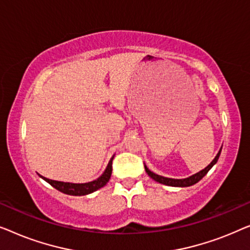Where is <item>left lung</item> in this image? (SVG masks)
<instances>
[{"label":"left lung","instance_id":"1","mask_svg":"<svg viewBox=\"0 0 250 250\" xmlns=\"http://www.w3.org/2000/svg\"><path fill=\"white\" fill-rule=\"evenodd\" d=\"M221 149H222V148H221ZM221 149H220V152L217 153L215 159L212 161V163H210L209 165H207V167L204 168V170L198 172V173H196L194 175H191V177L186 178V179H171V178L162 177V175L155 174L154 172L148 170V167H147L146 165H145V170L147 172V174H148L150 178L154 179V180L157 181V182H160V184H163V185H167V186H172V187H189V186H192V185L197 184V182H198L200 179H203L204 177H205V175L207 174V172H208L210 168H212L213 165L216 163L217 160H219L220 154H221Z\"/></svg>","mask_w":250,"mask_h":250}]
</instances>
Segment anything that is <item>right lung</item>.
<instances>
[{
    "mask_svg": "<svg viewBox=\"0 0 250 250\" xmlns=\"http://www.w3.org/2000/svg\"><path fill=\"white\" fill-rule=\"evenodd\" d=\"M112 161H113V157H112L110 162H108L106 170L104 171V173L102 174L97 180L87 182V184H69V182L51 180V179L44 178L42 177V175L41 177L43 178L45 181H47L52 187L58 189L59 191L63 192V194L72 195V196L88 195V194H91V192L96 191L97 189L104 187V186L108 182V180H110L111 173H112Z\"/></svg>",
    "mask_w": 250,
    "mask_h": 250,
    "instance_id": "obj_1",
    "label": "right lung"
}]
</instances>
